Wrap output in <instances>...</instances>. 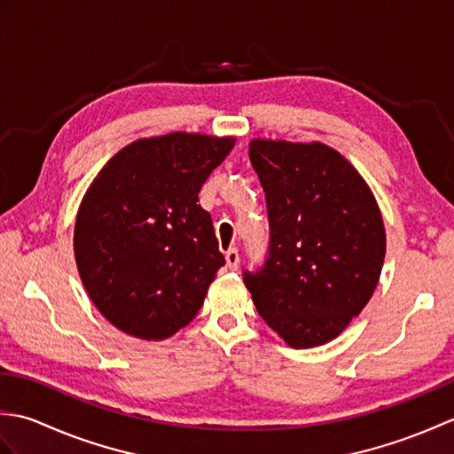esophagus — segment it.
I'll return each instance as SVG.
<instances>
[{"mask_svg":"<svg viewBox=\"0 0 454 454\" xmlns=\"http://www.w3.org/2000/svg\"><path fill=\"white\" fill-rule=\"evenodd\" d=\"M224 257H226V267L230 269V271H238V267H239V254H238V249H236V247H230L228 252L224 254Z\"/></svg>","mask_w":454,"mask_h":454,"instance_id":"esophagus-1","label":"esophagus"}]
</instances>
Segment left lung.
I'll list each match as a JSON object with an SVG mask.
<instances>
[{
    "instance_id": "1",
    "label": "left lung",
    "mask_w": 454,
    "mask_h": 454,
    "mask_svg": "<svg viewBox=\"0 0 454 454\" xmlns=\"http://www.w3.org/2000/svg\"><path fill=\"white\" fill-rule=\"evenodd\" d=\"M265 191L269 252L244 283L267 325L294 349L332 341L379 283L387 234L369 185L320 142L252 140Z\"/></svg>"
}]
</instances>
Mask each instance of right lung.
Here are the masks:
<instances>
[{
  "label": "right lung",
  "mask_w": 454,
  "mask_h": 454,
  "mask_svg": "<svg viewBox=\"0 0 454 454\" xmlns=\"http://www.w3.org/2000/svg\"><path fill=\"white\" fill-rule=\"evenodd\" d=\"M232 148L234 138L207 134L142 138L93 179L74 255L93 304L121 332L166 340L200 310L224 255L199 191Z\"/></svg>",
  "instance_id": "right-lung-1"
}]
</instances>
